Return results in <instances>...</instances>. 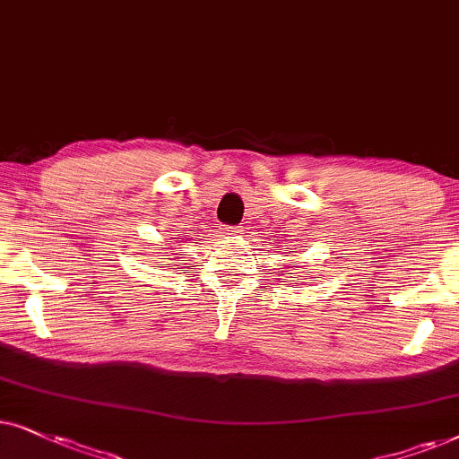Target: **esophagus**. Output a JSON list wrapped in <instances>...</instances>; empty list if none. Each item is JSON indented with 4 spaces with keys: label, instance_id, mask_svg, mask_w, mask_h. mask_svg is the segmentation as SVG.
Wrapping results in <instances>:
<instances>
[{
    "label": "esophagus",
    "instance_id": "1",
    "mask_svg": "<svg viewBox=\"0 0 459 459\" xmlns=\"http://www.w3.org/2000/svg\"><path fill=\"white\" fill-rule=\"evenodd\" d=\"M222 235L224 237H230V239H233V237H239L241 235V229H239V226H224Z\"/></svg>",
    "mask_w": 459,
    "mask_h": 459
}]
</instances>
